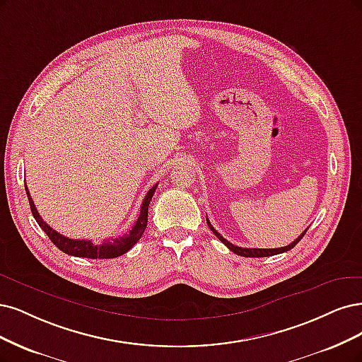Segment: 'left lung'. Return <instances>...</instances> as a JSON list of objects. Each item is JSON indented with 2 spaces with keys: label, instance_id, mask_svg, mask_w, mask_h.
I'll return each instance as SVG.
<instances>
[{
  "label": "left lung",
  "instance_id": "left-lung-1",
  "mask_svg": "<svg viewBox=\"0 0 362 362\" xmlns=\"http://www.w3.org/2000/svg\"><path fill=\"white\" fill-rule=\"evenodd\" d=\"M206 223H208V226H209V229L213 230V233L217 236V238L226 245L230 252H233L235 255H238V256H244V257H267V256H274V255H280V253H284V252H289V250H292V248L301 241V238L303 236L305 235V232H307V229L298 236V238L293 241V243H291L289 245H286V247H280V248H243V247H238V245H233L232 243H229L228 240H224L223 236L214 229V226L213 224L209 223V220L206 218Z\"/></svg>",
  "mask_w": 362,
  "mask_h": 362
}]
</instances>
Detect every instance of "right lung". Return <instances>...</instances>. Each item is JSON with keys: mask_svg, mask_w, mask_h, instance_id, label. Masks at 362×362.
Returning a JSON list of instances; mask_svg holds the SVG:
<instances>
[{"mask_svg": "<svg viewBox=\"0 0 362 362\" xmlns=\"http://www.w3.org/2000/svg\"><path fill=\"white\" fill-rule=\"evenodd\" d=\"M157 185H158V182L148 190L144 202H142V206H141V214H139L138 220H136V223L133 224V228L127 233H124L122 236H118V238L105 240L102 244H98V245L93 244L90 240H71V238H67V236H64V235L58 233L57 230H54L46 221H43V218L39 214V211L35 209V205L30 196L27 185H25V190H27L31 213H33L35 221L39 223V226L49 236V240H51L61 252H64L66 255H70V256H76V257L114 259L124 253H127L130 248L141 240V236L144 235V232L146 229V223H148V206L154 196Z\"/></svg>", "mask_w": 362, "mask_h": 362, "instance_id": "right-lung-1", "label": "right lung"}]
</instances>
